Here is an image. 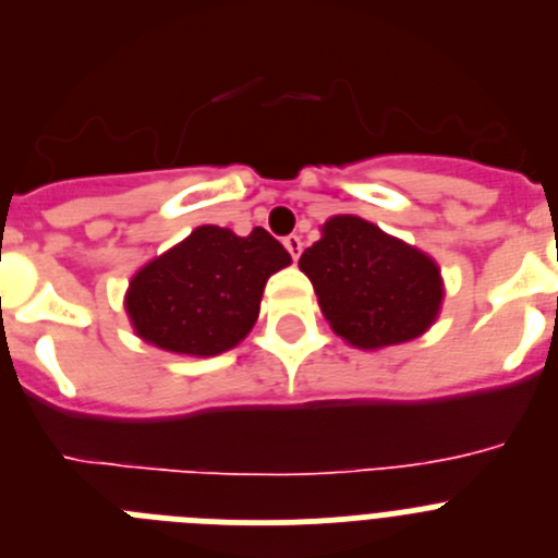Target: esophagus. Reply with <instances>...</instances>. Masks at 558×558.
<instances>
[{"instance_id":"1","label":"esophagus","mask_w":558,"mask_h":558,"mask_svg":"<svg viewBox=\"0 0 558 558\" xmlns=\"http://www.w3.org/2000/svg\"><path fill=\"white\" fill-rule=\"evenodd\" d=\"M284 248L290 251V256H293V259H299V256H302V248H304L302 236H299V234L284 236Z\"/></svg>"}]
</instances>
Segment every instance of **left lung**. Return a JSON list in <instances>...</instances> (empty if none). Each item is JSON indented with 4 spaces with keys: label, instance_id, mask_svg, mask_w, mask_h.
<instances>
[{
    "label": "left lung",
    "instance_id": "1",
    "mask_svg": "<svg viewBox=\"0 0 558 558\" xmlns=\"http://www.w3.org/2000/svg\"><path fill=\"white\" fill-rule=\"evenodd\" d=\"M324 318L357 349L397 347L436 322L445 284L430 256L354 215H335L299 259Z\"/></svg>",
    "mask_w": 558,
    "mask_h": 558
}]
</instances>
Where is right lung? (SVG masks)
Instances as JSON below:
<instances>
[{
	"mask_svg": "<svg viewBox=\"0 0 558 558\" xmlns=\"http://www.w3.org/2000/svg\"><path fill=\"white\" fill-rule=\"evenodd\" d=\"M288 265L284 245L265 229L236 236L198 226L133 276L128 318L153 347L195 357L220 354L251 332L268 276Z\"/></svg>",
	"mask_w": 558,
	"mask_h": 558,
	"instance_id": "obj_1",
	"label": "right lung"
}]
</instances>
